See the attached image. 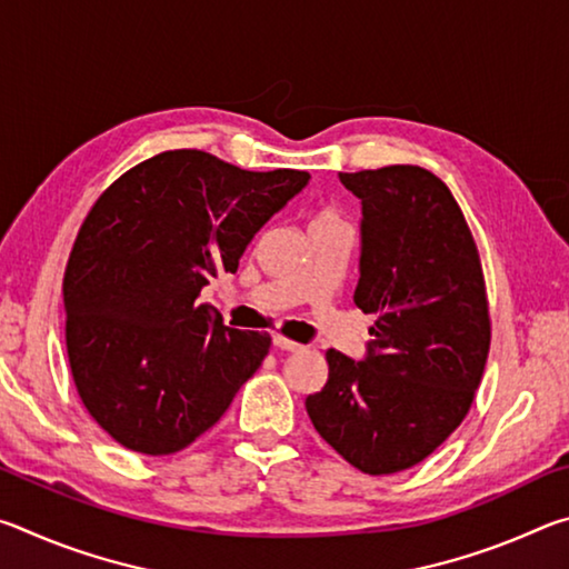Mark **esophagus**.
I'll list each match as a JSON object with an SVG mask.
<instances>
[{
	"instance_id": "1",
	"label": "esophagus",
	"mask_w": 569,
	"mask_h": 569,
	"mask_svg": "<svg viewBox=\"0 0 569 569\" xmlns=\"http://www.w3.org/2000/svg\"><path fill=\"white\" fill-rule=\"evenodd\" d=\"M273 346H276V349H281V351H291V353H298V351H303V349H306L303 343H298V341H293V339H288V336H281V333H276V336H273Z\"/></svg>"
}]
</instances>
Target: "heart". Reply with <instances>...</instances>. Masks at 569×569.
Masks as SVG:
<instances>
[{"mask_svg":"<svg viewBox=\"0 0 569 569\" xmlns=\"http://www.w3.org/2000/svg\"><path fill=\"white\" fill-rule=\"evenodd\" d=\"M329 223H343L341 216L336 213V210H331V208L319 210V213L311 218V226H329Z\"/></svg>","mask_w":569,"mask_h":569,"instance_id":"heart-1","label":"heart"}]
</instances>
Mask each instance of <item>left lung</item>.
<instances>
[{
	"mask_svg": "<svg viewBox=\"0 0 569 569\" xmlns=\"http://www.w3.org/2000/svg\"><path fill=\"white\" fill-rule=\"evenodd\" d=\"M339 178L363 213L353 303L377 323L363 361L326 351L329 381L306 411L349 465L381 477L419 465L467 417L492 321L477 243L435 172L389 166Z\"/></svg>",
	"mask_w": 569,
	"mask_h": 569,
	"instance_id": "left-lung-1",
	"label": "left lung"
}]
</instances>
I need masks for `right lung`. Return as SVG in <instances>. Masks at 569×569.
I'll use <instances>...</instances> for the list:
<instances>
[{"instance_id":"right-lung-1","label":"right lung","mask_w":569,"mask_h":569,"mask_svg":"<svg viewBox=\"0 0 569 569\" xmlns=\"http://www.w3.org/2000/svg\"><path fill=\"white\" fill-rule=\"evenodd\" d=\"M308 178L168 150L94 200L64 268V341L84 409L118 445L148 457L186 449L263 363L271 336L228 329L198 296L238 271L250 238Z\"/></svg>"}]
</instances>
